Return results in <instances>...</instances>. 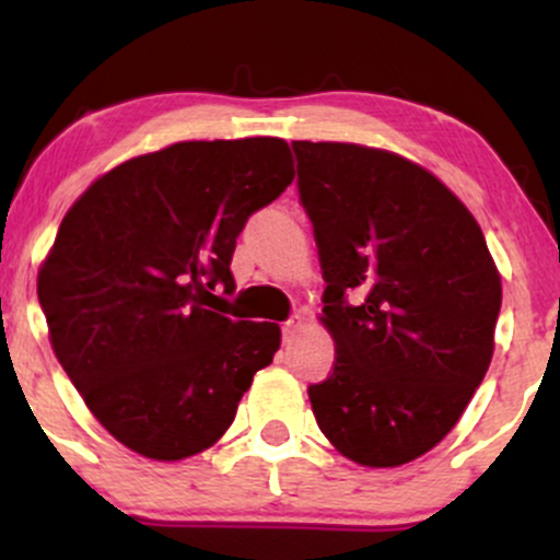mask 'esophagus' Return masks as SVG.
Here are the masks:
<instances>
[{
	"label": "esophagus",
	"instance_id": "1",
	"mask_svg": "<svg viewBox=\"0 0 560 560\" xmlns=\"http://www.w3.org/2000/svg\"><path fill=\"white\" fill-rule=\"evenodd\" d=\"M300 326H302V318L300 316H292L284 326H281V334H284V342H292L294 334L300 331Z\"/></svg>",
	"mask_w": 560,
	"mask_h": 560
}]
</instances>
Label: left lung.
Instances as JSON below:
<instances>
[{"label": "left lung", "instance_id": "obj_1", "mask_svg": "<svg viewBox=\"0 0 560 560\" xmlns=\"http://www.w3.org/2000/svg\"><path fill=\"white\" fill-rule=\"evenodd\" d=\"M324 271L337 361L307 387L345 458L392 468L429 453L490 369L500 273L453 191L395 152L292 141Z\"/></svg>", "mask_w": 560, "mask_h": 560}]
</instances>
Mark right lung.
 Returning a JSON list of instances; mask_svg holds the SVG:
<instances>
[{
  "mask_svg": "<svg viewBox=\"0 0 560 560\" xmlns=\"http://www.w3.org/2000/svg\"><path fill=\"white\" fill-rule=\"evenodd\" d=\"M284 139L178 141L107 171L62 218L38 271L49 342L94 419L152 460L221 440L279 324L215 313L255 210L292 184Z\"/></svg>",
  "mask_w": 560,
  "mask_h": 560,
  "instance_id": "add662e5",
  "label": "right lung"
}]
</instances>
